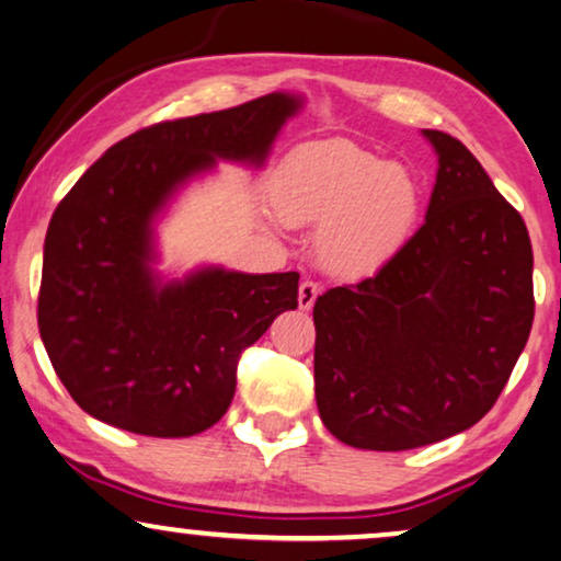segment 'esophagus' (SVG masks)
Here are the masks:
<instances>
[{"label": "esophagus", "mask_w": 561, "mask_h": 561, "mask_svg": "<svg viewBox=\"0 0 561 561\" xmlns=\"http://www.w3.org/2000/svg\"><path fill=\"white\" fill-rule=\"evenodd\" d=\"M321 294V288H319V283H313V280H304L301 286H298V306H301L304 311H309L311 306H313V301H317V296Z\"/></svg>", "instance_id": "1"}]
</instances>
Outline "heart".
<instances>
[{"label":"heart","instance_id":"1","mask_svg":"<svg viewBox=\"0 0 561 561\" xmlns=\"http://www.w3.org/2000/svg\"><path fill=\"white\" fill-rule=\"evenodd\" d=\"M271 206L290 227H317L313 252L336 278L359 280L401 255L421 219L424 194L409 168L350 140L309 142L283 160Z\"/></svg>","mask_w":561,"mask_h":561}]
</instances>
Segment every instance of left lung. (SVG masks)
I'll return each instance as SVG.
<instances>
[{"label": "left lung", "instance_id": "obj_1", "mask_svg": "<svg viewBox=\"0 0 561 561\" xmlns=\"http://www.w3.org/2000/svg\"><path fill=\"white\" fill-rule=\"evenodd\" d=\"M421 135L439 165L426 221L378 275L313 304L319 416L357 449H416L478 424L534 324L524 219L462 142Z\"/></svg>", "mask_w": 561, "mask_h": 561}]
</instances>
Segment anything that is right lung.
<instances>
[{
  "label": "right lung",
  "mask_w": 561,
  "mask_h": 561,
  "mask_svg": "<svg viewBox=\"0 0 561 561\" xmlns=\"http://www.w3.org/2000/svg\"><path fill=\"white\" fill-rule=\"evenodd\" d=\"M301 110V94L275 91L160 122L112 145L58 204L37 327L53 370L89 416L160 439L202 434L225 416L237 357L296 309L298 273H163L158 225L217 163L260 171Z\"/></svg>",
  "instance_id": "add662e5"
}]
</instances>
